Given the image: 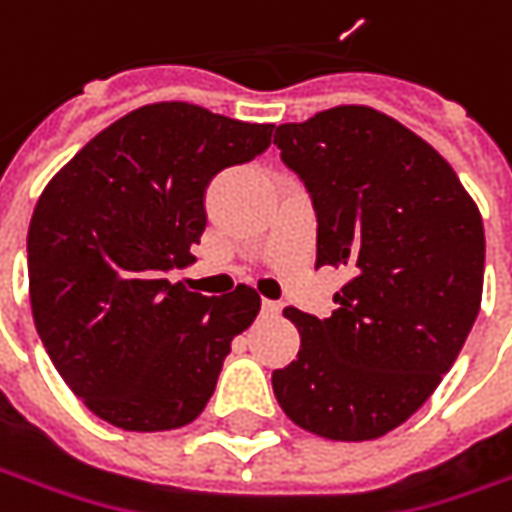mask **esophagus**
Returning a JSON list of instances; mask_svg holds the SVG:
<instances>
[{
	"instance_id": "1",
	"label": "esophagus",
	"mask_w": 512,
	"mask_h": 512,
	"mask_svg": "<svg viewBox=\"0 0 512 512\" xmlns=\"http://www.w3.org/2000/svg\"><path fill=\"white\" fill-rule=\"evenodd\" d=\"M262 313H265V316H279V313H282V302L265 299V302H262Z\"/></svg>"
}]
</instances>
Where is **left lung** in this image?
<instances>
[{
	"mask_svg": "<svg viewBox=\"0 0 512 512\" xmlns=\"http://www.w3.org/2000/svg\"><path fill=\"white\" fill-rule=\"evenodd\" d=\"M273 142L316 210V267L350 273L330 319L285 310L302 347L273 370V393L316 436L379 439L430 399L479 316L482 213L456 170L379 110H322Z\"/></svg>",
	"mask_w": 512,
	"mask_h": 512,
	"instance_id": "1",
	"label": "left lung"
}]
</instances>
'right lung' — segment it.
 I'll list each match as a JSON object with an SVG mask.
<instances>
[{
  "label": "right lung",
  "mask_w": 512,
  "mask_h": 512,
  "mask_svg": "<svg viewBox=\"0 0 512 512\" xmlns=\"http://www.w3.org/2000/svg\"><path fill=\"white\" fill-rule=\"evenodd\" d=\"M273 125L187 105H145L53 176L28 230L36 333L70 390L113 427H185L216 390L259 293H190L185 267L207 225L210 179L270 148Z\"/></svg>",
  "instance_id": "right-lung-1"
}]
</instances>
